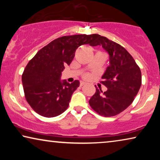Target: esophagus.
Segmentation results:
<instances>
[{"label": "esophagus", "mask_w": 160, "mask_h": 160, "mask_svg": "<svg viewBox=\"0 0 160 160\" xmlns=\"http://www.w3.org/2000/svg\"><path fill=\"white\" fill-rule=\"evenodd\" d=\"M87 83L86 82H80V86H83V85H84V84H86Z\"/></svg>", "instance_id": "obj_1"}]
</instances>
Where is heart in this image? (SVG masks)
Segmentation results:
<instances>
[{"mask_svg": "<svg viewBox=\"0 0 160 160\" xmlns=\"http://www.w3.org/2000/svg\"><path fill=\"white\" fill-rule=\"evenodd\" d=\"M89 76V74H85V75H84V78H88Z\"/></svg>", "mask_w": 160, "mask_h": 160, "instance_id": "1", "label": "heart"}]
</instances>
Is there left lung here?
Here are the masks:
<instances>
[{
  "label": "left lung",
  "instance_id": "obj_1",
  "mask_svg": "<svg viewBox=\"0 0 160 160\" xmlns=\"http://www.w3.org/2000/svg\"><path fill=\"white\" fill-rule=\"evenodd\" d=\"M91 36L90 46H102L109 54L110 65L100 82L108 89L102 92L95 87L89 103L99 115L113 117L133 102L141 85V71L130 54L119 43L98 34Z\"/></svg>",
  "mask_w": 160,
  "mask_h": 160
}]
</instances>
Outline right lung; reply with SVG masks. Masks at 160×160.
Here are the masks:
<instances>
[{
    "label": "right lung",
    "mask_w": 160,
    "mask_h": 160,
    "mask_svg": "<svg viewBox=\"0 0 160 160\" xmlns=\"http://www.w3.org/2000/svg\"><path fill=\"white\" fill-rule=\"evenodd\" d=\"M91 36L83 34L57 38L39 50L26 65L22 76L25 97L39 115L54 117L68 108L79 82H61V73L64 65L71 63L78 47L91 45Z\"/></svg>",
    "instance_id": "right-lung-1"
}]
</instances>
